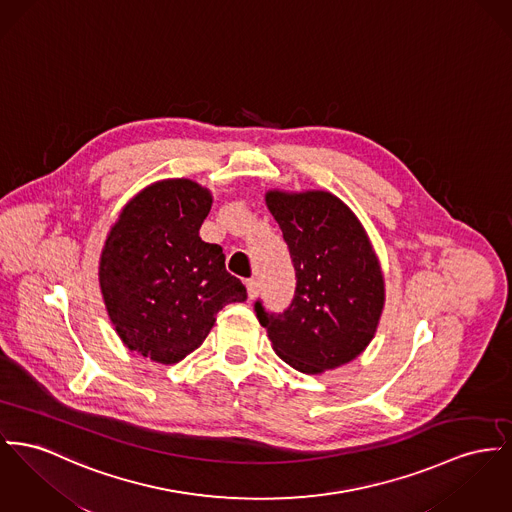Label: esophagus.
<instances>
[{"instance_id": "34e87169", "label": "esophagus", "mask_w": 512, "mask_h": 512, "mask_svg": "<svg viewBox=\"0 0 512 512\" xmlns=\"http://www.w3.org/2000/svg\"><path fill=\"white\" fill-rule=\"evenodd\" d=\"M246 291H248V299H254L258 295V291H260L258 281L256 279H248L246 281Z\"/></svg>"}]
</instances>
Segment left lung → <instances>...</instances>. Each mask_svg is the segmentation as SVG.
<instances>
[{"mask_svg": "<svg viewBox=\"0 0 512 512\" xmlns=\"http://www.w3.org/2000/svg\"><path fill=\"white\" fill-rule=\"evenodd\" d=\"M295 268V295L283 312L254 303L275 353L316 375L355 359L375 336L384 279L353 211L330 192H268Z\"/></svg>", "mask_w": 512, "mask_h": 512, "instance_id": "8db88e82", "label": "left lung"}]
</instances>
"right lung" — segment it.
I'll return each mask as SVG.
<instances>
[{"label": "right lung", "mask_w": 512, "mask_h": 512, "mask_svg": "<svg viewBox=\"0 0 512 512\" xmlns=\"http://www.w3.org/2000/svg\"><path fill=\"white\" fill-rule=\"evenodd\" d=\"M209 209L211 194L200 184L163 180L122 209L104 244L99 279L108 316L132 351L163 365L198 349L221 308L246 301L223 248L200 239Z\"/></svg>", "instance_id": "obj_1"}]
</instances>
